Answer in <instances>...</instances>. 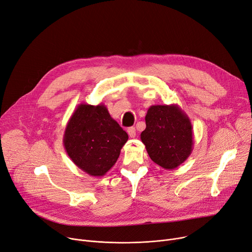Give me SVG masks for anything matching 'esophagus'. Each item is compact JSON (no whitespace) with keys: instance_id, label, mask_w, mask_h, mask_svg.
Here are the masks:
<instances>
[{"instance_id":"1","label":"esophagus","mask_w":252,"mask_h":252,"mask_svg":"<svg viewBox=\"0 0 252 252\" xmlns=\"http://www.w3.org/2000/svg\"><path fill=\"white\" fill-rule=\"evenodd\" d=\"M127 132H128V135H129L131 138H134V137L136 136L135 127H130V128H128Z\"/></svg>"}]
</instances>
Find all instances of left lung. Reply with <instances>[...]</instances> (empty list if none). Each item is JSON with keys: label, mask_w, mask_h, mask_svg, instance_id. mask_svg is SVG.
<instances>
[{"label": "left lung", "mask_w": 252, "mask_h": 252, "mask_svg": "<svg viewBox=\"0 0 252 252\" xmlns=\"http://www.w3.org/2000/svg\"><path fill=\"white\" fill-rule=\"evenodd\" d=\"M140 139L150 158L166 170L179 167L193 150V130L189 117L178 105H156L145 116Z\"/></svg>", "instance_id": "1"}]
</instances>
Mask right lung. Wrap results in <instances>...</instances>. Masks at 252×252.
<instances>
[{
	"label": "right lung",
	"instance_id": "add662e5",
	"mask_svg": "<svg viewBox=\"0 0 252 252\" xmlns=\"http://www.w3.org/2000/svg\"><path fill=\"white\" fill-rule=\"evenodd\" d=\"M128 134L107 107L80 103L66 125L63 143L71 160L94 177L105 175L120 156Z\"/></svg>",
	"mask_w": 252,
	"mask_h": 252
}]
</instances>
